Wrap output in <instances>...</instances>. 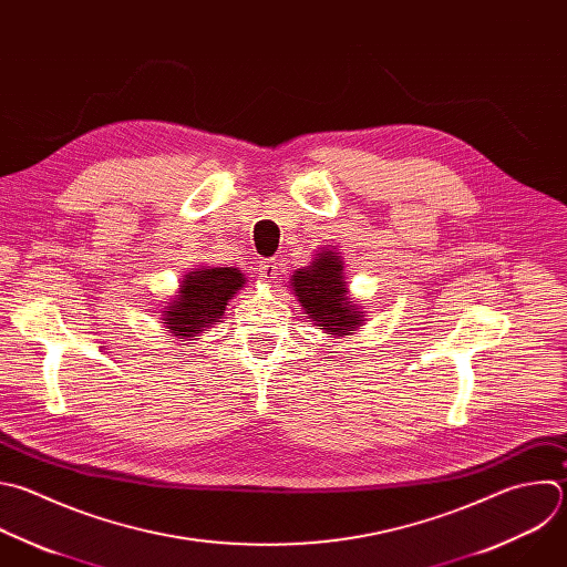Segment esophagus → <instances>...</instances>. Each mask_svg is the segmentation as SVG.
<instances>
[{
  "instance_id": "obj_1",
  "label": "esophagus",
  "mask_w": 567,
  "mask_h": 567,
  "mask_svg": "<svg viewBox=\"0 0 567 567\" xmlns=\"http://www.w3.org/2000/svg\"><path fill=\"white\" fill-rule=\"evenodd\" d=\"M260 276H262L267 282H274V280L280 276V262H278L276 258L260 260Z\"/></svg>"
}]
</instances>
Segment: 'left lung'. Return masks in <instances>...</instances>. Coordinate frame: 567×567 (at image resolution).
Returning a JSON list of instances; mask_svg holds the SVG:
<instances>
[{
  "mask_svg": "<svg viewBox=\"0 0 567 567\" xmlns=\"http://www.w3.org/2000/svg\"><path fill=\"white\" fill-rule=\"evenodd\" d=\"M291 289L305 313L331 336H349L362 327L364 311L347 298L342 260L333 251H320L309 267L291 276Z\"/></svg>",
  "mask_w": 567,
  "mask_h": 567,
  "instance_id": "left-lung-1",
  "label": "left lung"
}]
</instances>
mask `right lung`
<instances>
[{
    "label": "right lung",
    "mask_w": 567,
    "mask_h": 567,
    "mask_svg": "<svg viewBox=\"0 0 567 567\" xmlns=\"http://www.w3.org/2000/svg\"><path fill=\"white\" fill-rule=\"evenodd\" d=\"M245 282L247 278L234 267H200L188 271L179 282L177 296L162 311L166 331L182 338V342L196 340V336L220 322L227 302Z\"/></svg>",
    "instance_id": "1"
}]
</instances>
